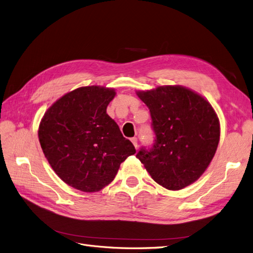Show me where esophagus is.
Segmentation results:
<instances>
[{
	"label": "esophagus",
	"instance_id": "obj_1",
	"mask_svg": "<svg viewBox=\"0 0 253 253\" xmlns=\"http://www.w3.org/2000/svg\"><path fill=\"white\" fill-rule=\"evenodd\" d=\"M130 141L132 142V144L134 145L135 148H137V138H136V137H132L131 139H130Z\"/></svg>",
	"mask_w": 253,
	"mask_h": 253
}]
</instances>
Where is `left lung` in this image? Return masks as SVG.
Instances as JSON below:
<instances>
[{
    "instance_id": "8db88e82",
    "label": "left lung",
    "mask_w": 253,
    "mask_h": 253,
    "mask_svg": "<svg viewBox=\"0 0 253 253\" xmlns=\"http://www.w3.org/2000/svg\"><path fill=\"white\" fill-rule=\"evenodd\" d=\"M136 95L150 110L155 143L136 154L152 179L170 191L192 184L208 169L220 141L216 111L199 93L164 85Z\"/></svg>"
}]
</instances>
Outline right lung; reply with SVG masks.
I'll list each match as a JSON object with an SVG mask.
<instances>
[{
	"mask_svg": "<svg viewBox=\"0 0 253 253\" xmlns=\"http://www.w3.org/2000/svg\"><path fill=\"white\" fill-rule=\"evenodd\" d=\"M114 88L83 86L65 93L45 111L39 138L52 169L65 183L82 192L105 188L121 163L135 153L107 114Z\"/></svg>",
	"mask_w": 253,
	"mask_h": 253,
	"instance_id": "obj_1",
	"label": "right lung"
}]
</instances>
